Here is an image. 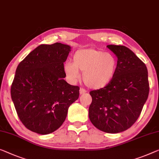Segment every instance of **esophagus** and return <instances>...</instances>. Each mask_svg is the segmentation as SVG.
<instances>
[{"instance_id": "1", "label": "esophagus", "mask_w": 159, "mask_h": 159, "mask_svg": "<svg viewBox=\"0 0 159 159\" xmlns=\"http://www.w3.org/2000/svg\"><path fill=\"white\" fill-rule=\"evenodd\" d=\"M79 93H80V95L84 94V93H86V90H85V89H80Z\"/></svg>"}]
</instances>
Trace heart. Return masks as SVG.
<instances>
[{
  "instance_id": "1",
  "label": "heart",
  "mask_w": 159,
  "mask_h": 159,
  "mask_svg": "<svg viewBox=\"0 0 159 159\" xmlns=\"http://www.w3.org/2000/svg\"><path fill=\"white\" fill-rule=\"evenodd\" d=\"M73 63H67L64 70L73 81L83 73V80L87 87L98 90L107 86L114 79L118 70L117 58L110 52L90 48L80 49L74 53Z\"/></svg>"
}]
</instances>
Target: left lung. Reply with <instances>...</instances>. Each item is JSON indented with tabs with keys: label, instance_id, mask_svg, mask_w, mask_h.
Listing matches in <instances>:
<instances>
[{
	"label": "left lung",
	"instance_id": "8db88e82",
	"mask_svg": "<svg viewBox=\"0 0 159 159\" xmlns=\"http://www.w3.org/2000/svg\"><path fill=\"white\" fill-rule=\"evenodd\" d=\"M107 47L118 58V70L107 86L90 92L89 116L97 129L117 134L131 127L140 116L149 93L147 68L124 46Z\"/></svg>",
	"mask_w": 159,
	"mask_h": 159
}]
</instances>
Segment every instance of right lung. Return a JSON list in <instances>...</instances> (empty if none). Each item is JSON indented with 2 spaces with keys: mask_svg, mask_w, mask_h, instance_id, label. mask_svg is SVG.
Instances as JSON below:
<instances>
[{
  "mask_svg": "<svg viewBox=\"0 0 159 159\" xmlns=\"http://www.w3.org/2000/svg\"><path fill=\"white\" fill-rule=\"evenodd\" d=\"M70 48L61 43L40 45L16 68L11 98L20 121L30 131L42 135L54 132L79 98L80 88L64 80L63 63Z\"/></svg>",
  "mask_w": 159,
  "mask_h": 159,
  "instance_id": "1",
  "label": "right lung"
}]
</instances>
